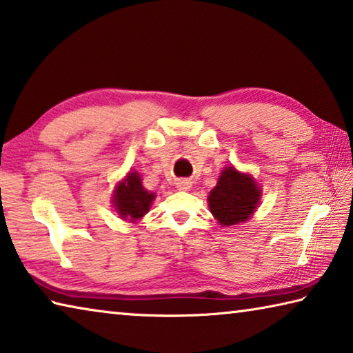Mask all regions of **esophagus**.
<instances>
[{
  "mask_svg": "<svg viewBox=\"0 0 353 353\" xmlns=\"http://www.w3.org/2000/svg\"><path fill=\"white\" fill-rule=\"evenodd\" d=\"M177 188H179V190L187 191V190H190V188H191V182H190V181H187V179H182V181H179V182H177Z\"/></svg>",
  "mask_w": 353,
  "mask_h": 353,
  "instance_id": "34e87169",
  "label": "esophagus"
}]
</instances>
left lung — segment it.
<instances>
[{"mask_svg": "<svg viewBox=\"0 0 353 353\" xmlns=\"http://www.w3.org/2000/svg\"><path fill=\"white\" fill-rule=\"evenodd\" d=\"M260 198L261 190L252 176L236 171L234 166H227L207 201L218 223L223 227H230L252 216Z\"/></svg>", "mask_w": 353, "mask_h": 353, "instance_id": "1", "label": "left lung"}]
</instances>
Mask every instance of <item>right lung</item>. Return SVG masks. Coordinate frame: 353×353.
<instances>
[{
    "label": "right lung",
    "mask_w": 353,
    "mask_h": 353,
    "mask_svg": "<svg viewBox=\"0 0 353 353\" xmlns=\"http://www.w3.org/2000/svg\"><path fill=\"white\" fill-rule=\"evenodd\" d=\"M154 199L155 194L141 185L139 172L130 171L121 182L117 183L112 204L119 218L135 223L149 212Z\"/></svg>",
    "instance_id": "right-lung-1"
}]
</instances>
